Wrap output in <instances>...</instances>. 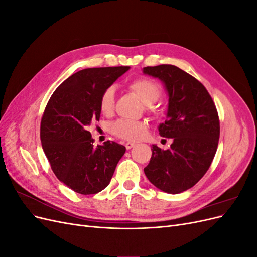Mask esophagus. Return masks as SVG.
Wrapping results in <instances>:
<instances>
[{
	"instance_id": "1",
	"label": "esophagus",
	"mask_w": 257,
	"mask_h": 257,
	"mask_svg": "<svg viewBox=\"0 0 257 257\" xmlns=\"http://www.w3.org/2000/svg\"><path fill=\"white\" fill-rule=\"evenodd\" d=\"M135 146V143H132V142H127L126 144H125V148L127 150H130V149H132V148H133Z\"/></svg>"
}]
</instances>
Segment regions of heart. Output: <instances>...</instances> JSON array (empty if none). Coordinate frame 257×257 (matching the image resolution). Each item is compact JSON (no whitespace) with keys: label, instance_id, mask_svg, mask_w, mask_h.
Instances as JSON below:
<instances>
[{"label":"heart","instance_id":"obj_1","mask_svg":"<svg viewBox=\"0 0 257 257\" xmlns=\"http://www.w3.org/2000/svg\"><path fill=\"white\" fill-rule=\"evenodd\" d=\"M130 90L143 100L146 110L150 114L158 113V107L154 103L161 97L162 90L160 85L147 78H139L130 84ZM99 110L105 115H110L114 108V89L108 87L99 97ZM111 133L125 141L136 142L143 139L148 131V124L142 120L120 119L113 122L110 126Z\"/></svg>","mask_w":257,"mask_h":257}]
</instances>
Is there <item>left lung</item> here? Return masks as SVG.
I'll list each match as a JSON object with an SVG mask.
<instances>
[{
	"mask_svg": "<svg viewBox=\"0 0 257 257\" xmlns=\"http://www.w3.org/2000/svg\"><path fill=\"white\" fill-rule=\"evenodd\" d=\"M144 73L165 84L167 119L159 132L173 138L168 150L152 145L144 172L159 190L181 193L195 185L211 165L220 138L219 114L204 84L181 68L162 64L144 67Z\"/></svg>",
	"mask_w": 257,
	"mask_h": 257,
	"instance_id": "1",
	"label": "left lung"
}]
</instances>
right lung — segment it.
Here are the masks:
<instances>
[{
    "mask_svg": "<svg viewBox=\"0 0 257 257\" xmlns=\"http://www.w3.org/2000/svg\"><path fill=\"white\" fill-rule=\"evenodd\" d=\"M130 66L93 67L73 74L53 92L41 122V142L52 172L69 189L90 195L109 184L125 147L107 141L93 147L88 131L100 116L104 90Z\"/></svg>",
    "mask_w": 257,
    "mask_h": 257,
    "instance_id": "add662e5",
    "label": "right lung"
}]
</instances>
